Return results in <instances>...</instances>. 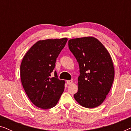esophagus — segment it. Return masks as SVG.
<instances>
[{
  "label": "esophagus",
  "instance_id": "1",
  "mask_svg": "<svg viewBox=\"0 0 131 131\" xmlns=\"http://www.w3.org/2000/svg\"><path fill=\"white\" fill-rule=\"evenodd\" d=\"M73 80H67V83L68 85H71V83H73Z\"/></svg>",
  "mask_w": 131,
  "mask_h": 131
}]
</instances>
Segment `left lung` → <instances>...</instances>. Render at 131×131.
Returning a JSON list of instances; mask_svg holds the SVG:
<instances>
[{"label":"left lung","instance_id":"1","mask_svg":"<svg viewBox=\"0 0 131 131\" xmlns=\"http://www.w3.org/2000/svg\"><path fill=\"white\" fill-rule=\"evenodd\" d=\"M69 48L78 61L80 69L76 101L86 108H92L103 103L114 78V69L110 53L94 37L69 40Z\"/></svg>","mask_w":131,"mask_h":131}]
</instances>
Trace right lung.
Instances as JSON below:
<instances>
[{
  "mask_svg": "<svg viewBox=\"0 0 131 131\" xmlns=\"http://www.w3.org/2000/svg\"><path fill=\"white\" fill-rule=\"evenodd\" d=\"M67 38L39 40L23 57L20 66L21 83L25 92L36 106L42 109L55 107L64 90L65 81L57 72L50 78L57 57Z\"/></svg>",
  "mask_w": 131,
  "mask_h": 131,
  "instance_id": "obj_1",
  "label": "right lung"
}]
</instances>
